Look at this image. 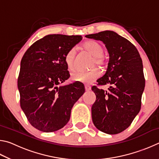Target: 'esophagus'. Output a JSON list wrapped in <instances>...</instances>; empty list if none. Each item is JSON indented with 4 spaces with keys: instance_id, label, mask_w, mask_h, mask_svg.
I'll return each mask as SVG.
<instances>
[{
    "instance_id": "obj_1",
    "label": "esophagus",
    "mask_w": 159,
    "mask_h": 159,
    "mask_svg": "<svg viewBox=\"0 0 159 159\" xmlns=\"http://www.w3.org/2000/svg\"><path fill=\"white\" fill-rule=\"evenodd\" d=\"M85 90L86 91H89V90H91V87H90V85H85Z\"/></svg>"
}]
</instances>
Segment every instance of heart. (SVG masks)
Masks as SVG:
<instances>
[{
	"mask_svg": "<svg viewBox=\"0 0 159 159\" xmlns=\"http://www.w3.org/2000/svg\"><path fill=\"white\" fill-rule=\"evenodd\" d=\"M83 47L91 56H93V60L90 64L91 68L95 66H98L101 69L106 68L108 62L107 57L103 54L104 48L100 43L94 41H88L83 43ZM75 57L76 50L74 48H71L67 51L64 56V61L69 71H73L75 68ZM99 76V69L93 68L86 72H74L71 75V79L75 82L90 83L98 79Z\"/></svg>",
	"mask_w": 159,
	"mask_h": 159,
	"instance_id": "b5f03b06",
	"label": "heart"
}]
</instances>
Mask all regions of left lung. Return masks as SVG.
<instances>
[{
  "label": "left lung",
  "mask_w": 159,
  "mask_h": 159,
  "mask_svg": "<svg viewBox=\"0 0 159 159\" xmlns=\"http://www.w3.org/2000/svg\"><path fill=\"white\" fill-rule=\"evenodd\" d=\"M105 44L109 55L108 68L98 82L109 85L108 90L94 85L96 100L92 106V119L103 133L118 134L130 125L141 109L145 86L142 61L135 46L112 31L85 36Z\"/></svg>",
  "instance_id": "1"
}]
</instances>
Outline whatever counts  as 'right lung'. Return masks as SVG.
Here are the masks:
<instances>
[{"label": "right lung", "mask_w": 159, "mask_h": 159, "mask_svg": "<svg viewBox=\"0 0 159 159\" xmlns=\"http://www.w3.org/2000/svg\"><path fill=\"white\" fill-rule=\"evenodd\" d=\"M81 40V36L48 35L32 44L21 59L17 80L20 106L29 122L40 131L62 128L85 93L80 83L58 86L70 76L65 54Z\"/></svg>", "instance_id": "1"}]
</instances>
